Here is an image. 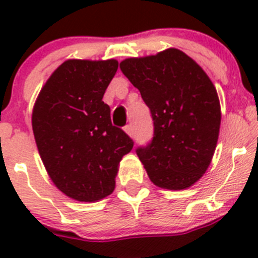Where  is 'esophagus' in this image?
Here are the masks:
<instances>
[{"instance_id":"esophagus-1","label":"esophagus","mask_w":258,"mask_h":258,"mask_svg":"<svg viewBox=\"0 0 258 258\" xmlns=\"http://www.w3.org/2000/svg\"><path fill=\"white\" fill-rule=\"evenodd\" d=\"M124 131H125V133L127 134V136L132 137V138H133L134 132H133V126H132V125H126V126L124 127Z\"/></svg>"}]
</instances>
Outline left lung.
I'll use <instances>...</instances> for the list:
<instances>
[{
    "mask_svg": "<svg viewBox=\"0 0 258 258\" xmlns=\"http://www.w3.org/2000/svg\"><path fill=\"white\" fill-rule=\"evenodd\" d=\"M120 70L140 90L151 112L154 137L136 150L151 182L183 190L202 178L217 146V90L197 61L178 49L127 58Z\"/></svg>",
    "mask_w": 258,
    "mask_h": 258,
    "instance_id": "1",
    "label": "left lung"
}]
</instances>
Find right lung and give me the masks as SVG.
Masks as SVG:
<instances>
[{
  "mask_svg": "<svg viewBox=\"0 0 258 258\" xmlns=\"http://www.w3.org/2000/svg\"><path fill=\"white\" fill-rule=\"evenodd\" d=\"M117 67L115 59L66 60L33 107L32 129L47 174L79 202L112 194L118 164L133 149L132 138L113 126L109 106L102 101Z\"/></svg>",
  "mask_w": 258,
  "mask_h": 258,
  "instance_id": "right-lung-1",
  "label": "right lung"
}]
</instances>
